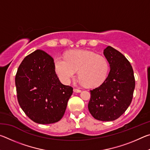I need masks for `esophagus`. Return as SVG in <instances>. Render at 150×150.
Returning <instances> with one entry per match:
<instances>
[{
	"mask_svg": "<svg viewBox=\"0 0 150 150\" xmlns=\"http://www.w3.org/2000/svg\"><path fill=\"white\" fill-rule=\"evenodd\" d=\"M73 91H74L75 93H81V90L77 89V88H74V89H73Z\"/></svg>",
	"mask_w": 150,
	"mask_h": 150,
	"instance_id": "obj_1",
	"label": "esophagus"
}]
</instances>
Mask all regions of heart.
I'll return each instance as SVG.
<instances>
[{"label": "heart", "instance_id": "heart-1", "mask_svg": "<svg viewBox=\"0 0 150 150\" xmlns=\"http://www.w3.org/2000/svg\"><path fill=\"white\" fill-rule=\"evenodd\" d=\"M55 69L63 83H69L78 71L79 83L87 87H97L108 77L109 63L103 55L85 50L72 51L65 58L57 56L54 59Z\"/></svg>", "mask_w": 150, "mask_h": 150}]
</instances>
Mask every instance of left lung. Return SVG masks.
I'll return each mask as SVG.
<instances>
[{"label": "left lung", "instance_id": "obj_1", "mask_svg": "<svg viewBox=\"0 0 150 150\" xmlns=\"http://www.w3.org/2000/svg\"><path fill=\"white\" fill-rule=\"evenodd\" d=\"M103 54L110 65V72L102 85L90 91L88 108L96 120L113 121L130 106L135 79L131 64L120 52L108 45Z\"/></svg>", "mask_w": 150, "mask_h": 150}]
</instances>
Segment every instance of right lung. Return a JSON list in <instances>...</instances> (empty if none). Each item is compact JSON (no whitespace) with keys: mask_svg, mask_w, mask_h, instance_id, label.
I'll use <instances>...</instances> for the list:
<instances>
[{"mask_svg":"<svg viewBox=\"0 0 150 150\" xmlns=\"http://www.w3.org/2000/svg\"><path fill=\"white\" fill-rule=\"evenodd\" d=\"M17 98L25 114L35 122L48 124L62 118L73 88L60 82L54 59L37 50L27 55L18 69Z\"/></svg>","mask_w":150,"mask_h":150,"instance_id":"obj_1","label":"right lung"}]
</instances>
